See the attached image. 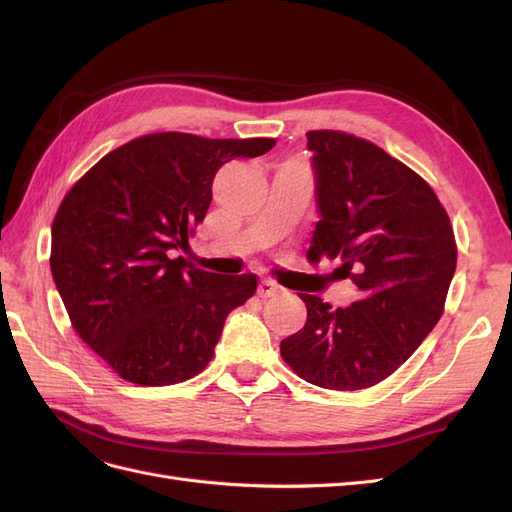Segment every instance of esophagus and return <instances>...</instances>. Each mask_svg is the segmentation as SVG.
Returning <instances> with one entry per match:
<instances>
[{
	"label": "esophagus",
	"instance_id": "obj_1",
	"mask_svg": "<svg viewBox=\"0 0 512 512\" xmlns=\"http://www.w3.org/2000/svg\"><path fill=\"white\" fill-rule=\"evenodd\" d=\"M275 292H280V286H277L273 280H269V277H262L258 284V297L267 299V297H273Z\"/></svg>",
	"mask_w": 512,
	"mask_h": 512
}]
</instances>
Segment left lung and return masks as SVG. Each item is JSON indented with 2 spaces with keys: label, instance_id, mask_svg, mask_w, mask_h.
Here are the masks:
<instances>
[{
  "label": "left lung",
  "instance_id": "1",
  "mask_svg": "<svg viewBox=\"0 0 512 512\" xmlns=\"http://www.w3.org/2000/svg\"><path fill=\"white\" fill-rule=\"evenodd\" d=\"M305 136L322 215L307 256L342 260L337 271L359 299L331 307L301 292L307 322L280 352L305 382L369 389L404 365L444 314L455 232L431 185L378 145L339 130Z\"/></svg>",
  "mask_w": 512,
  "mask_h": 512
}]
</instances>
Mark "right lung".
<instances>
[{"label":"right lung","mask_w":512,"mask_h":512,"mask_svg":"<svg viewBox=\"0 0 512 512\" xmlns=\"http://www.w3.org/2000/svg\"><path fill=\"white\" fill-rule=\"evenodd\" d=\"M275 138L156 132L113 149L61 200L51 273L74 331L123 380L168 386L213 359L254 273L215 275L168 250L188 247L220 166L256 158Z\"/></svg>","instance_id":"1"}]
</instances>
